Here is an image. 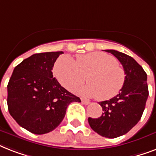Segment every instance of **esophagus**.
I'll return each instance as SVG.
<instances>
[{
	"mask_svg": "<svg viewBox=\"0 0 156 156\" xmlns=\"http://www.w3.org/2000/svg\"><path fill=\"white\" fill-rule=\"evenodd\" d=\"M82 103H83V104H86V105H87V104H90V101H88V100H83V99H82Z\"/></svg>",
	"mask_w": 156,
	"mask_h": 156,
	"instance_id": "esophagus-1",
	"label": "esophagus"
}]
</instances>
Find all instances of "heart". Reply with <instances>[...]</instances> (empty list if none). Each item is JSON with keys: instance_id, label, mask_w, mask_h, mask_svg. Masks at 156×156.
<instances>
[{"instance_id": "1", "label": "heart", "mask_w": 156, "mask_h": 156, "mask_svg": "<svg viewBox=\"0 0 156 156\" xmlns=\"http://www.w3.org/2000/svg\"><path fill=\"white\" fill-rule=\"evenodd\" d=\"M53 71L59 83L69 91H74L87 79L88 84L78 93L101 101L117 95L126 81L125 70L117 60L101 52L78 55L76 62L63 55L57 59Z\"/></svg>"}]
</instances>
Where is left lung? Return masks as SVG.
<instances>
[{"mask_svg":"<svg viewBox=\"0 0 156 156\" xmlns=\"http://www.w3.org/2000/svg\"><path fill=\"white\" fill-rule=\"evenodd\" d=\"M118 59L126 73V81L119 94L100 102L102 116L88 118L90 128L100 135L115 138L126 134L140 121L149 92L147 76L131 56L116 50H105Z\"/></svg>","mask_w":156,"mask_h":156,"instance_id":"8db88e82","label":"left lung"}]
</instances>
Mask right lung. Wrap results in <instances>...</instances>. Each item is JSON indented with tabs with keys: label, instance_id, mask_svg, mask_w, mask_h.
Returning a JSON list of instances; mask_svg holds the SVG:
<instances>
[{
	"label": "right lung",
	"instance_id": "add662e5",
	"mask_svg": "<svg viewBox=\"0 0 156 156\" xmlns=\"http://www.w3.org/2000/svg\"><path fill=\"white\" fill-rule=\"evenodd\" d=\"M63 52L33 54L16 66L7 90L8 110L16 122L35 134L57 127L72 102L79 97L69 92L53 78L52 69Z\"/></svg>",
	"mask_w": 156,
	"mask_h": 156
}]
</instances>
